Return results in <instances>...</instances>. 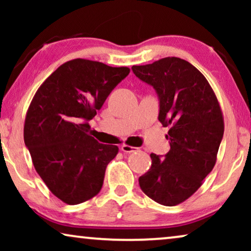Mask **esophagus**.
Returning a JSON list of instances; mask_svg holds the SVG:
<instances>
[{
    "instance_id": "esophagus-1",
    "label": "esophagus",
    "mask_w": 251,
    "mask_h": 251,
    "mask_svg": "<svg viewBox=\"0 0 251 251\" xmlns=\"http://www.w3.org/2000/svg\"><path fill=\"white\" fill-rule=\"evenodd\" d=\"M121 150H122V152H125V153H132V152H136V151H137L136 147L130 146V145H122Z\"/></svg>"
}]
</instances>
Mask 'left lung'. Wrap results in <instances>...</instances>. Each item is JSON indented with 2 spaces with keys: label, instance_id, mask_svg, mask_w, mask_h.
<instances>
[{
  "label": "left lung",
  "instance_id": "left-lung-1",
  "mask_svg": "<svg viewBox=\"0 0 251 251\" xmlns=\"http://www.w3.org/2000/svg\"><path fill=\"white\" fill-rule=\"evenodd\" d=\"M132 71L156 90L159 121L169 126L170 143L162 159L151 154L152 166L139 186L157 203L173 207L192 197L214 169L224 135L221 105L204 75L180 58L135 65Z\"/></svg>",
  "mask_w": 251,
  "mask_h": 251
}]
</instances>
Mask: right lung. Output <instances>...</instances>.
<instances>
[{"label": "right lung", "mask_w": 251, "mask_h": 251, "mask_svg": "<svg viewBox=\"0 0 251 251\" xmlns=\"http://www.w3.org/2000/svg\"><path fill=\"white\" fill-rule=\"evenodd\" d=\"M129 72L77 58L60 65L30 101L25 145L36 173L65 203H82L101 190L106 167L119 147L98 143L88 133V121Z\"/></svg>", "instance_id": "right-lung-1"}]
</instances>
